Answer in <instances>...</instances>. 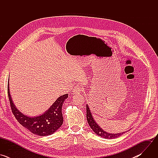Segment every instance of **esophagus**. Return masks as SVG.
<instances>
[{
  "mask_svg": "<svg viewBox=\"0 0 158 158\" xmlns=\"http://www.w3.org/2000/svg\"><path fill=\"white\" fill-rule=\"evenodd\" d=\"M82 91V88L81 86L79 85H76V86L74 87V88L73 89V93H74V94H79V93H81Z\"/></svg>",
  "mask_w": 158,
  "mask_h": 158,
  "instance_id": "esophagus-1",
  "label": "esophagus"
}]
</instances>
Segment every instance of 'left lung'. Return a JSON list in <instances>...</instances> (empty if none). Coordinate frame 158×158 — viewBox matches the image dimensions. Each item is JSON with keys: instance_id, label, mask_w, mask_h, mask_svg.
<instances>
[{"instance_id": "1", "label": "left lung", "mask_w": 158, "mask_h": 158, "mask_svg": "<svg viewBox=\"0 0 158 158\" xmlns=\"http://www.w3.org/2000/svg\"><path fill=\"white\" fill-rule=\"evenodd\" d=\"M86 118L88 122L89 125L91 127V128L94 131L96 134H97L98 136L106 138V139H114L116 138H118L119 136H121V135H123L124 133L126 132H121V133H118V134H109L102 130L96 123V121L94 120L93 117L91 114V110H90L89 107L87 105H86Z\"/></svg>"}]
</instances>
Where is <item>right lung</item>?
I'll return each instance as SVG.
<instances>
[{
	"instance_id": "1",
	"label": "right lung",
	"mask_w": 158,
	"mask_h": 158,
	"mask_svg": "<svg viewBox=\"0 0 158 158\" xmlns=\"http://www.w3.org/2000/svg\"><path fill=\"white\" fill-rule=\"evenodd\" d=\"M7 93L11 110L17 121L29 131L40 136H49L56 131L63 123L62 107L64 101L68 97L66 94L60 96L52 106L42 115L30 118L24 115L14 106L9 92V84Z\"/></svg>"
}]
</instances>
